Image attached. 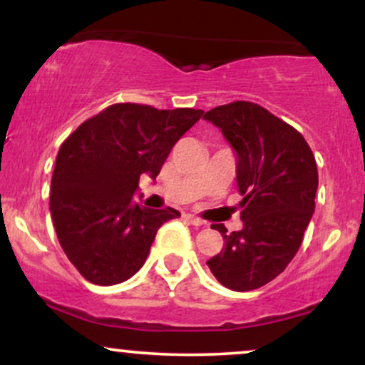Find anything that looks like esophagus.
Masks as SVG:
<instances>
[{"label": "esophagus", "instance_id": "esophagus-1", "mask_svg": "<svg viewBox=\"0 0 365 365\" xmlns=\"http://www.w3.org/2000/svg\"><path fill=\"white\" fill-rule=\"evenodd\" d=\"M185 217H187L188 223H192L194 226H204V225H206V221H202V220H200V217H195V216H192V215H185Z\"/></svg>", "mask_w": 365, "mask_h": 365}]
</instances>
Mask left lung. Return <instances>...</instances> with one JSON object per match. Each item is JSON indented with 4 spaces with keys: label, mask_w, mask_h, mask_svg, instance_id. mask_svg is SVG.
<instances>
[{
    "label": "left lung",
    "mask_w": 365,
    "mask_h": 365,
    "mask_svg": "<svg viewBox=\"0 0 365 365\" xmlns=\"http://www.w3.org/2000/svg\"><path fill=\"white\" fill-rule=\"evenodd\" d=\"M237 153V183L244 228L223 235L209 269L226 288L249 292L274 279L295 257L314 212L316 159L304 135L266 108L235 101L204 115Z\"/></svg>",
    "instance_id": "obj_1"
}]
</instances>
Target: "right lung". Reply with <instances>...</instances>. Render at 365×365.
Wrapping results in <instances>:
<instances>
[{"label": "right lung", "instance_id": "1", "mask_svg": "<svg viewBox=\"0 0 365 365\" xmlns=\"http://www.w3.org/2000/svg\"><path fill=\"white\" fill-rule=\"evenodd\" d=\"M202 110L116 103L78 125L56 156L49 211L66 257L87 282L116 284L140 269L177 209L133 202L142 173L156 178Z\"/></svg>", "mask_w": 365, "mask_h": 365}]
</instances>
